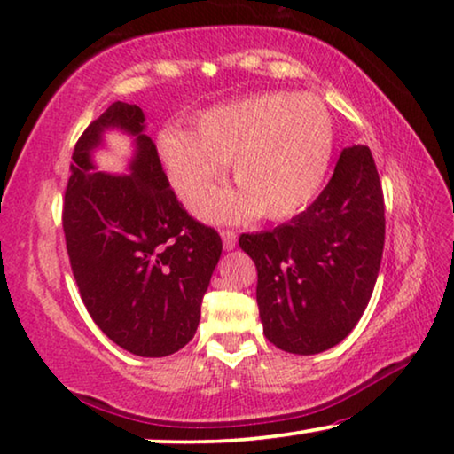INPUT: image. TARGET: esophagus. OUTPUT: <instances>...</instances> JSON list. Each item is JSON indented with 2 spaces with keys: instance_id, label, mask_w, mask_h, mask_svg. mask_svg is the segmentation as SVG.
Instances as JSON below:
<instances>
[{
  "instance_id": "34e87169",
  "label": "esophagus",
  "mask_w": 454,
  "mask_h": 454,
  "mask_svg": "<svg viewBox=\"0 0 454 454\" xmlns=\"http://www.w3.org/2000/svg\"><path fill=\"white\" fill-rule=\"evenodd\" d=\"M221 239H223V247H225L227 252H231L235 244H238V235H235L233 231H221Z\"/></svg>"
}]
</instances>
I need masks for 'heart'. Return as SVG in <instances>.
I'll return each mask as SVG.
<instances>
[{
  "mask_svg": "<svg viewBox=\"0 0 454 454\" xmlns=\"http://www.w3.org/2000/svg\"><path fill=\"white\" fill-rule=\"evenodd\" d=\"M157 151L184 202L196 200L231 160L239 188L204 194L194 208L207 221L235 223L256 215L287 221L308 208L325 184L334 126L318 97L270 90L202 111L194 132L160 129Z\"/></svg>",
  "mask_w": 454,
  "mask_h": 454,
  "instance_id": "b5f03b06",
  "label": "heart"
}]
</instances>
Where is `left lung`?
<instances>
[{"instance_id": "obj_1", "label": "left lung", "mask_w": 454, "mask_h": 454, "mask_svg": "<svg viewBox=\"0 0 454 454\" xmlns=\"http://www.w3.org/2000/svg\"><path fill=\"white\" fill-rule=\"evenodd\" d=\"M272 345L314 356L339 345L368 306L384 247V198L368 146L343 148L326 188L272 231L244 233Z\"/></svg>"}]
</instances>
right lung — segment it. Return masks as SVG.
<instances>
[{
	"label": "right lung",
	"instance_id": "right-lung-1",
	"mask_svg": "<svg viewBox=\"0 0 454 454\" xmlns=\"http://www.w3.org/2000/svg\"><path fill=\"white\" fill-rule=\"evenodd\" d=\"M133 138L123 176L98 172L105 131ZM138 105L115 101L74 146L64 200L67 256L95 325L134 356L165 357L185 347L223 241L192 219L171 190Z\"/></svg>",
	"mask_w": 454,
	"mask_h": 454
}]
</instances>
